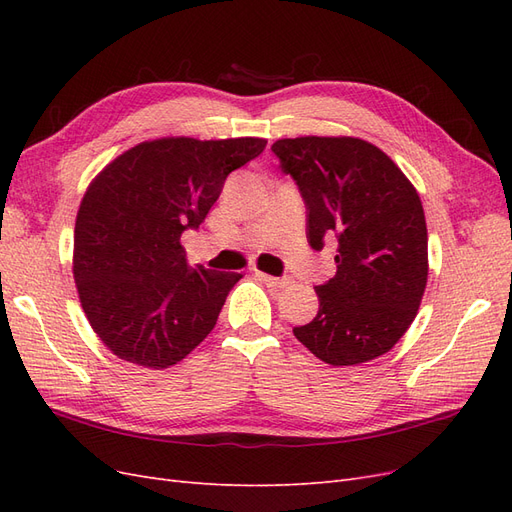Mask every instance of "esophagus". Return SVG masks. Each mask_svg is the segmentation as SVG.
Instances as JSON below:
<instances>
[{
    "label": "esophagus",
    "instance_id": "obj_1",
    "mask_svg": "<svg viewBox=\"0 0 512 512\" xmlns=\"http://www.w3.org/2000/svg\"><path fill=\"white\" fill-rule=\"evenodd\" d=\"M260 282H265L267 286H271V288H286L290 282L286 280V277H273V275H267V273H262V271H256L254 273Z\"/></svg>",
    "mask_w": 512,
    "mask_h": 512
}]
</instances>
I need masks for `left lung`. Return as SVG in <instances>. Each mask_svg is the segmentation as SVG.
Returning <instances> with one entry per match:
<instances>
[{
  "mask_svg": "<svg viewBox=\"0 0 512 512\" xmlns=\"http://www.w3.org/2000/svg\"><path fill=\"white\" fill-rule=\"evenodd\" d=\"M307 205V239L337 243V273L316 286L318 314L292 333L333 367L389 352L421 307L429 258L421 196L382 149L354 136L280 138L271 145Z\"/></svg>",
  "mask_w": 512,
  "mask_h": 512,
  "instance_id": "left-lung-1",
  "label": "left lung"
}]
</instances>
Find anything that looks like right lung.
I'll list each match as a JSON object with an SVG mask.
<instances>
[{
    "mask_svg": "<svg viewBox=\"0 0 512 512\" xmlns=\"http://www.w3.org/2000/svg\"><path fill=\"white\" fill-rule=\"evenodd\" d=\"M265 145L256 136H162L91 179L76 213L72 273L91 329L117 359L166 369L211 333L243 275L192 271L181 232L205 222L226 177Z\"/></svg>",
    "mask_w": 512,
    "mask_h": 512,
    "instance_id": "1",
    "label": "right lung"
}]
</instances>
